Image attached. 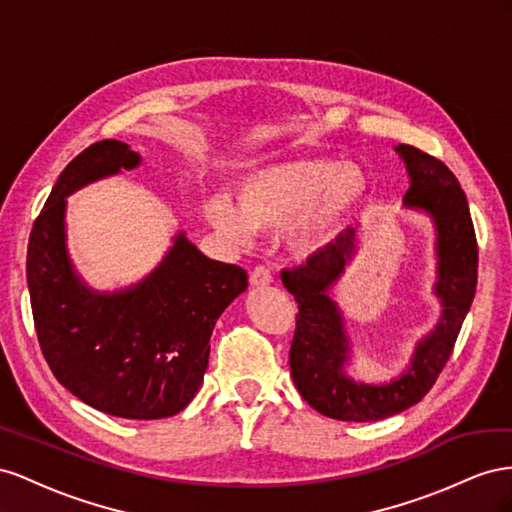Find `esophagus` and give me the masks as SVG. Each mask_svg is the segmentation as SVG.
Returning a JSON list of instances; mask_svg holds the SVG:
<instances>
[{
  "mask_svg": "<svg viewBox=\"0 0 512 512\" xmlns=\"http://www.w3.org/2000/svg\"><path fill=\"white\" fill-rule=\"evenodd\" d=\"M272 283V272L266 266H255L251 270V285L255 287H266Z\"/></svg>",
  "mask_w": 512,
  "mask_h": 512,
  "instance_id": "obj_1",
  "label": "esophagus"
}]
</instances>
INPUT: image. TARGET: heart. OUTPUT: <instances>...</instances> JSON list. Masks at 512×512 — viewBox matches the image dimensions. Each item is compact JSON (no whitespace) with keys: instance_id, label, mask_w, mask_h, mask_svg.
<instances>
[{"instance_id":"obj_1","label":"heart","mask_w":512,"mask_h":512,"mask_svg":"<svg viewBox=\"0 0 512 512\" xmlns=\"http://www.w3.org/2000/svg\"><path fill=\"white\" fill-rule=\"evenodd\" d=\"M369 195V175L334 158H291L259 167L238 186V203L218 195L208 203L212 227L236 244L255 231H285L291 251L311 255L347 225Z\"/></svg>"}]
</instances>
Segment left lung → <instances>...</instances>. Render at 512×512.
Masks as SVG:
<instances>
[{
	"instance_id": "obj_1",
	"label": "left lung",
	"mask_w": 512,
	"mask_h": 512,
	"mask_svg": "<svg viewBox=\"0 0 512 512\" xmlns=\"http://www.w3.org/2000/svg\"><path fill=\"white\" fill-rule=\"evenodd\" d=\"M397 150L412 178L405 206L429 212L437 227L440 268L435 294L442 298L444 313L437 328L418 343L405 375L386 386L356 384L343 371L349 347L337 304L328 296V289L354 253L356 229H345L337 240L306 259V264L283 270V285L298 304L289 347L291 377L302 399L328 418L371 422L416 405L446 367L476 294L478 244L459 180L440 158L414 145L401 143Z\"/></svg>"
}]
</instances>
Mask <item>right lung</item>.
Instances as JSON below:
<instances>
[{
  "mask_svg": "<svg viewBox=\"0 0 512 512\" xmlns=\"http://www.w3.org/2000/svg\"><path fill=\"white\" fill-rule=\"evenodd\" d=\"M137 165L139 154L115 139L70 160L29 233L27 285L42 356L57 382L94 410L156 420L193 401L216 319L246 289L248 276L178 236L137 287L94 294L81 285L64 246V197Z\"/></svg>",
  "mask_w": 512,
  "mask_h": 512,
  "instance_id": "1",
  "label": "right lung"
}]
</instances>
